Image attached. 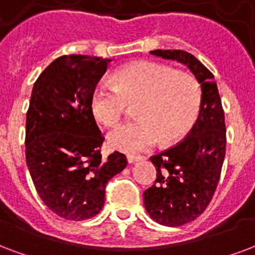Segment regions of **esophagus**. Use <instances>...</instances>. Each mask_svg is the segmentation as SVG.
<instances>
[{"mask_svg": "<svg viewBox=\"0 0 255 255\" xmlns=\"http://www.w3.org/2000/svg\"><path fill=\"white\" fill-rule=\"evenodd\" d=\"M141 160V157L139 156H128V162L129 164H133V162H137Z\"/></svg>", "mask_w": 255, "mask_h": 255, "instance_id": "esophagus-1", "label": "esophagus"}]
</instances>
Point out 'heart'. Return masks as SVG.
Returning a JSON list of instances; mask_svg holds the SVG:
<instances>
[{
    "label": "heart",
    "mask_w": 255,
    "mask_h": 255,
    "mask_svg": "<svg viewBox=\"0 0 255 255\" xmlns=\"http://www.w3.org/2000/svg\"><path fill=\"white\" fill-rule=\"evenodd\" d=\"M128 103L138 120L117 126L107 134L109 146L118 152L139 153L160 139L168 145L188 134L200 114L202 90L185 71L156 62H138L120 68L112 84H98L90 110L97 122L110 128L124 116Z\"/></svg>",
    "instance_id": "1"
}]
</instances>
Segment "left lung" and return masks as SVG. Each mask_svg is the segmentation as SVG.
Wrapping results in <instances>:
<instances>
[{"mask_svg": "<svg viewBox=\"0 0 255 255\" xmlns=\"http://www.w3.org/2000/svg\"><path fill=\"white\" fill-rule=\"evenodd\" d=\"M152 55L188 67L202 87V107L188 135L175 146L150 157L157 177L143 192L153 221L177 227L195 221L211 202L226 154L225 112L212 72L180 49H154Z\"/></svg>", "mask_w": 255, "mask_h": 255, "instance_id": "left-lung-1", "label": "left lung"}]
</instances>
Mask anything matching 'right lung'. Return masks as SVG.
I'll use <instances>...</instances> for the list:
<instances>
[{"label":"right lung","instance_id":"1","mask_svg":"<svg viewBox=\"0 0 255 255\" xmlns=\"http://www.w3.org/2000/svg\"><path fill=\"white\" fill-rule=\"evenodd\" d=\"M110 59L64 55L34 82L26 113L25 157L40 199L67 221L102 210L105 188L124 171L125 154L102 158L105 137L90 110L91 94Z\"/></svg>","mask_w":255,"mask_h":255}]
</instances>
